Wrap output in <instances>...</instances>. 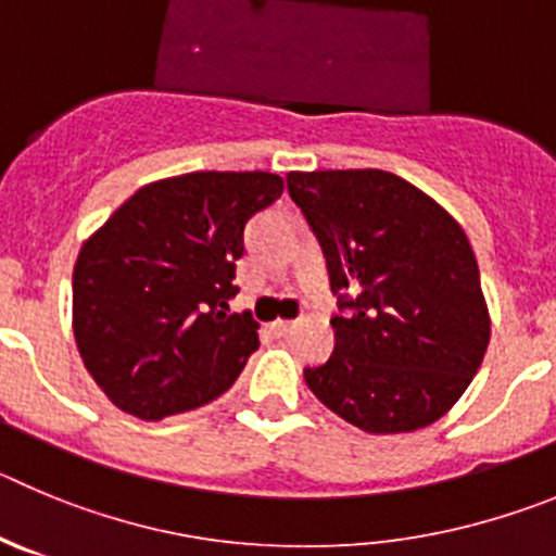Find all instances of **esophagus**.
<instances>
[{
	"instance_id": "1",
	"label": "esophagus",
	"mask_w": 556,
	"mask_h": 556,
	"mask_svg": "<svg viewBox=\"0 0 556 556\" xmlns=\"http://www.w3.org/2000/svg\"><path fill=\"white\" fill-rule=\"evenodd\" d=\"M294 328H298V323H289V319H278V323L269 325V330H273L275 336H289L294 333Z\"/></svg>"
}]
</instances>
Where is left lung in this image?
<instances>
[{
	"label": "left lung",
	"instance_id": "1",
	"mask_svg": "<svg viewBox=\"0 0 556 556\" xmlns=\"http://www.w3.org/2000/svg\"><path fill=\"white\" fill-rule=\"evenodd\" d=\"M339 298L333 355L305 383L366 432H414L460 400L485 358L491 317L468 237L389 170L289 173Z\"/></svg>",
	"mask_w": 556,
	"mask_h": 556
}]
</instances>
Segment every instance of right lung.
I'll return each instance as SVG.
<instances>
[{
  "instance_id": "obj_1",
  "label": "right lung",
  "mask_w": 556,
  "mask_h": 556,
  "mask_svg": "<svg viewBox=\"0 0 556 556\" xmlns=\"http://www.w3.org/2000/svg\"><path fill=\"white\" fill-rule=\"evenodd\" d=\"M281 192L264 170L162 178L81 244L76 348L112 405L156 421L231 389L258 350L253 314H228L244 226Z\"/></svg>"
}]
</instances>
